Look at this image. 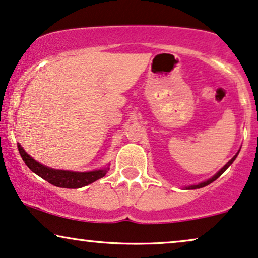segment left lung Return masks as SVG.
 <instances>
[{"instance_id":"left-lung-1","label":"left lung","mask_w":258,"mask_h":258,"mask_svg":"<svg viewBox=\"0 0 258 258\" xmlns=\"http://www.w3.org/2000/svg\"><path fill=\"white\" fill-rule=\"evenodd\" d=\"M238 153H239V152H238ZM238 153H237L236 155H234V157H233V158H232V159H231V160H230V161H228V163H227L226 165H225V166H224V167H222V168H221V170H220V171H219V172H218L217 174H215V176H213L212 178H209V179H208V180H206V182H202V183L197 184V185H190V186H187V189H200V187H203V186L208 185V184H211V183H213V182H214V180H215V179H218V178H219V177H220V176H221V174H222V173H224V172H225V171H226L228 167H230V165H231L232 163H233V161H234V160H236V158H237V155H238Z\"/></svg>"}]
</instances>
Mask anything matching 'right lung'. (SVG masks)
Segmentation results:
<instances>
[{
	"instance_id": "right-lung-1",
	"label": "right lung",
	"mask_w": 258,
	"mask_h": 258,
	"mask_svg": "<svg viewBox=\"0 0 258 258\" xmlns=\"http://www.w3.org/2000/svg\"><path fill=\"white\" fill-rule=\"evenodd\" d=\"M19 153H20L22 160L27 165L32 172L43 178L52 185L58 187H68V189H78L88 185V184L95 182L99 178H103L106 174L109 168H103V170L90 171V172H74V171H64V170H53L47 166H44L40 163L34 160L30 157L20 145H18Z\"/></svg>"
}]
</instances>
